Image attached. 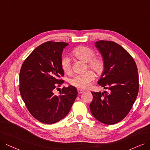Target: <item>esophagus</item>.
I'll return each mask as SVG.
<instances>
[{
    "label": "esophagus",
    "instance_id": "obj_1",
    "mask_svg": "<svg viewBox=\"0 0 150 150\" xmlns=\"http://www.w3.org/2000/svg\"><path fill=\"white\" fill-rule=\"evenodd\" d=\"M77 92H78L79 94H81V93H83V92H84V91H83V90H82V89L78 88V89H77Z\"/></svg>",
    "mask_w": 150,
    "mask_h": 150
}]
</instances>
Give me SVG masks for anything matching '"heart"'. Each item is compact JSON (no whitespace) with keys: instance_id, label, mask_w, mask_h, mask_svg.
<instances>
[{"instance_id":"b5f03b06","label":"heart","mask_w":150,"mask_h":150,"mask_svg":"<svg viewBox=\"0 0 150 150\" xmlns=\"http://www.w3.org/2000/svg\"><path fill=\"white\" fill-rule=\"evenodd\" d=\"M73 53L77 59L87 63V67L93 70L96 73H102L105 68L104 61L100 58L94 57L95 52L92 49L87 47L80 46L74 49ZM61 66L65 73H71L72 65L69 57L64 56L62 58ZM95 75L92 71H87L83 74H76L69 80V82L72 86L85 89L89 87Z\"/></svg>"}]
</instances>
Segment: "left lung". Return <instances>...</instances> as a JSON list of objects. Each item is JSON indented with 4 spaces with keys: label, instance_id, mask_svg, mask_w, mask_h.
Masks as SVG:
<instances>
[{
    "label": "left lung",
    "instance_id": "obj_1",
    "mask_svg": "<svg viewBox=\"0 0 150 150\" xmlns=\"http://www.w3.org/2000/svg\"><path fill=\"white\" fill-rule=\"evenodd\" d=\"M105 68L98 85L109 92H92L90 109L93 117L107 125L115 124L127 115L139 92V74L133 58L124 48L112 41L95 42Z\"/></svg>",
    "mask_w": 150,
    "mask_h": 150
}]
</instances>
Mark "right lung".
Returning a JSON list of instances; mask_svg holds the SVG:
<instances>
[{
	"mask_svg": "<svg viewBox=\"0 0 150 150\" xmlns=\"http://www.w3.org/2000/svg\"><path fill=\"white\" fill-rule=\"evenodd\" d=\"M68 44L47 42L32 52L20 72V92L31 115L44 124L56 123L67 116L75 101V87H63L58 95L53 93L64 81L61 60L63 49Z\"/></svg>",
	"mask_w": 150,
	"mask_h": 150,
	"instance_id": "right-lung-1",
	"label": "right lung"
}]
</instances>
